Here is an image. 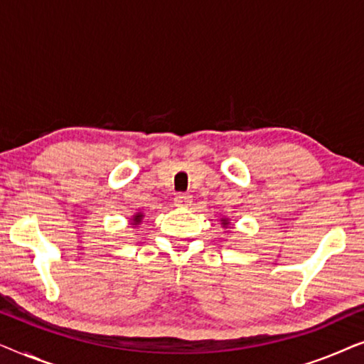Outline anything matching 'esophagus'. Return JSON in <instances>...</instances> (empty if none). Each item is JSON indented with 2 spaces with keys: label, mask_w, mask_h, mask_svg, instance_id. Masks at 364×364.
<instances>
[{
  "label": "esophagus",
  "mask_w": 364,
  "mask_h": 364,
  "mask_svg": "<svg viewBox=\"0 0 364 364\" xmlns=\"http://www.w3.org/2000/svg\"><path fill=\"white\" fill-rule=\"evenodd\" d=\"M191 203H192V196H188V193H177L176 196L177 207H191Z\"/></svg>",
  "instance_id": "34e87169"
}]
</instances>
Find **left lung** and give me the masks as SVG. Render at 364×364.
I'll return each instance as SVG.
<instances>
[{
	"mask_svg": "<svg viewBox=\"0 0 364 364\" xmlns=\"http://www.w3.org/2000/svg\"><path fill=\"white\" fill-rule=\"evenodd\" d=\"M222 225H228V220H227V218H222Z\"/></svg>",
	"mask_w": 364,
	"mask_h": 364,
	"instance_id": "obj_1",
	"label": "left lung"
}]
</instances>
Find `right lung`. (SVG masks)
Wrapping results in <instances>:
<instances>
[{
    "instance_id": "add662e5",
    "label": "right lung",
    "mask_w": 364,
    "mask_h": 364,
    "mask_svg": "<svg viewBox=\"0 0 364 364\" xmlns=\"http://www.w3.org/2000/svg\"><path fill=\"white\" fill-rule=\"evenodd\" d=\"M142 213H136V215H134L132 217V223H134V225H139V223H141V220H142Z\"/></svg>"
}]
</instances>
